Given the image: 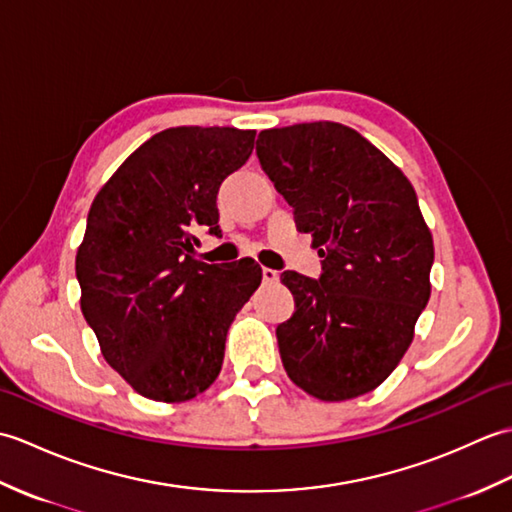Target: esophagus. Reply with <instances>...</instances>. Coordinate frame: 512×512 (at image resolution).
I'll return each instance as SVG.
<instances>
[{
    "label": "esophagus",
    "mask_w": 512,
    "mask_h": 512,
    "mask_svg": "<svg viewBox=\"0 0 512 512\" xmlns=\"http://www.w3.org/2000/svg\"><path fill=\"white\" fill-rule=\"evenodd\" d=\"M262 277H264V284H277V281H279V273L273 268H264Z\"/></svg>",
    "instance_id": "obj_1"
}]
</instances>
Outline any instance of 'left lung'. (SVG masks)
I'll return each instance as SVG.
<instances>
[{
	"label": "left lung",
	"instance_id": "8db88e82",
	"mask_svg": "<svg viewBox=\"0 0 512 512\" xmlns=\"http://www.w3.org/2000/svg\"><path fill=\"white\" fill-rule=\"evenodd\" d=\"M257 156L323 257L319 279L286 270L292 317L277 325L292 383L328 402L376 389L413 341L431 295L433 237L394 162L341 123L264 129Z\"/></svg>",
	"mask_w": 512,
	"mask_h": 512
}]
</instances>
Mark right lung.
Segmentation results:
<instances>
[{
    "instance_id": "right-lung-1",
    "label": "right lung",
    "mask_w": 512,
    "mask_h": 512,
    "mask_svg": "<svg viewBox=\"0 0 512 512\" xmlns=\"http://www.w3.org/2000/svg\"><path fill=\"white\" fill-rule=\"evenodd\" d=\"M255 129L171 127L103 184L76 250L83 317L105 361L140 396L191 400L222 369L226 332L262 284L255 259L193 257L195 231H220L217 191L253 154Z\"/></svg>"
}]
</instances>
